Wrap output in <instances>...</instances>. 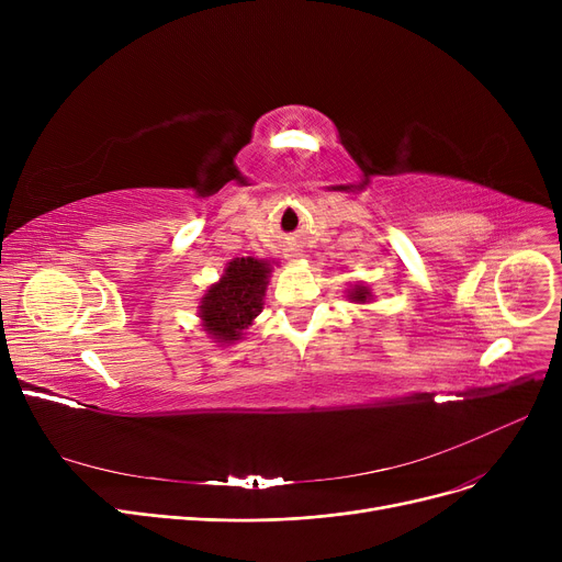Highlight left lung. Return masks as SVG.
Instances as JSON below:
<instances>
[{
	"label": "left lung",
	"instance_id": "1",
	"mask_svg": "<svg viewBox=\"0 0 562 562\" xmlns=\"http://www.w3.org/2000/svg\"><path fill=\"white\" fill-rule=\"evenodd\" d=\"M369 296H371L369 289H367V286H362V284H358V286H356V291H352V299H356V301H367Z\"/></svg>",
	"mask_w": 562,
	"mask_h": 562
}]
</instances>
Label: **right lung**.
<instances>
[{
    "label": "right lung",
    "mask_w": 562,
    "mask_h": 562,
    "mask_svg": "<svg viewBox=\"0 0 562 562\" xmlns=\"http://www.w3.org/2000/svg\"><path fill=\"white\" fill-rule=\"evenodd\" d=\"M269 263L252 257L229 261L225 276L216 282L200 305L204 330L223 344H232L241 337L252 318L261 312V296Z\"/></svg>",
    "instance_id": "obj_1"
}]
</instances>
